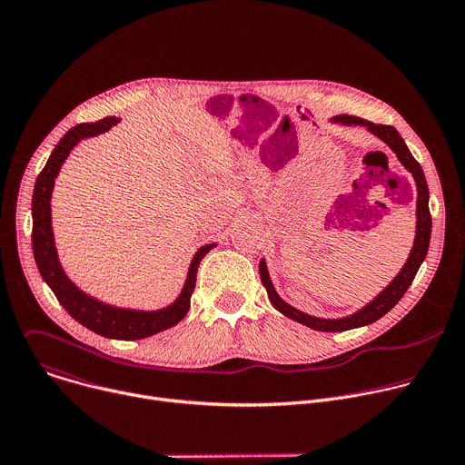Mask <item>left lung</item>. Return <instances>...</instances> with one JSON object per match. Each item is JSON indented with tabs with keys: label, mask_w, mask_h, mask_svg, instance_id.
Segmentation results:
<instances>
[{
	"label": "left lung",
	"mask_w": 465,
	"mask_h": 465,
	"mask_svg": "<svg viewBox=\"0 0 465 465\" xmlns=\"http://www.w3.org/2000/svg\"><path fill=\"white\" fill-rule=\"evenodd\" d=\"M333 123H341L346 126H364L370 134H373L382 143H386L391 149V153L397 156V160L401 162V165L412 174L414 183H416V235H414V244L411 248V253L401 267V271L397 272V276L364 307H361L353 314H348L342 318L311 316V314L292 307L291 303H287L274 289V283H272L269 269H267V261H264V257L259 261L261 283L264 289H267L269 300L274 305V309H278L283 316H287L298 323H303L316 331H327V333H337V331H348V329L370 325V323L377 322L379 318H382L397 302H400L405 296L407 289L412 285V282L421 267V262L427 257V250H429V242H430V228H432V219H430V212H429V187H427L423 169L416 162L412 153L409 151L405 140L400 136V132H397L393 126L375 124L371 121H366V119H361L355 115H337V117H333Z\"/></svg>",
	"instance_id": "8db88e82"
}]
</instances>
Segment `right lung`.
Returning <instances> with one entry per match:
<instances>
[{"instance_id": "obj_1", "label": "right lung", "mask_w": 465, "mask_h": 465, "mask_svg": "<svg viewBox=\"0 0 465 465\" xmlns=\"http://www.w3.org/2000/svg\"><path fill=\"white\" fill-rule=\"evenodd\" d=\"M121 119L119 117H104L97 123H83L70 128L62 140L53 149L45 167L36 178L35 193H33V253L40 276L49 285L60 305L68 311L79 323L88 327L94 333L115 339V341H140L153 337L160 331H165L176 325L189 311L191 294L196 283V271L201 264L203 257L217 246V242H210L198 248L189 262V271L185 283L178 294V298L154 311L143 309H130V307H117L106 303L81 287H77L65 271L62 269L58 252L54 246V233H53V221H51V198L54 178L58 176L62 163L68 160L70 153L88 138H95L103 132L115 126Z\"/></svg>"}]
</instances>
